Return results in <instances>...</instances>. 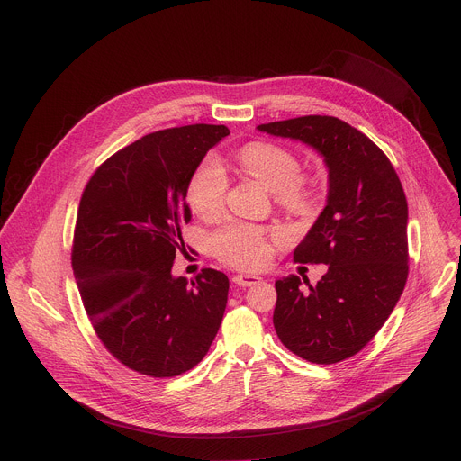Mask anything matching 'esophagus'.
Instances as JSON below:
<instances>
[{"label": "esophagus", "mask_w": 461, "mask_h": 461, "mask_svg": "<svg viewBox=\"0 0 461 461\" xmlns=\"http://www.w3.org/2000/svg\"><path fill=\"white\" fill-rule=\"evenodd\" d=\"M260 280H262V278L257 276V275H235V276H233V282H235L237 285H242V287L255 285V284H258Z\"/></svg>", "instance_id": "1"}]
</instances>
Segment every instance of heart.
<instances>
[{"instance_id":"obj_1","label":"heart","mask_w":461,"mask_h":461,"mask_svg":"<svg viewBox=\"0 0 461 461\" xmlns=\"http://www.w3.org/2000/svg\"><path fill=\"white\" fill-rule=\"evenodd\" d=\"M237 159L240 170L273 192L280 206L293 212H310L317 206L319 190L312 181L300 177V159L291 149L273 142H251L240 149ZM226 190L224 168L215 158H206L188 181V204L195 215L212 217L222 208ZM280 237L271 233V239ZM210 244L219 258L239 267H258L271 253L269 235L262 228L240 222L217 230Z\"/></svg>"}]
</instances>
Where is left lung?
<instances>
[{"label": "left lung", "mask_w": 461, "mask_h": 461, "mask_svg": "<svg viewBox=\"0 0 461 461\" xmlns=\"http://www.w3.org/2000/svg\"><path fill=\"white\" fill-rule=\"evenodd\" d=\"M315 148L330 177L328 203L294 248L302 264H328L312 285L296 275L275 282L273 326L280 342L313 364H337L380 331L409 275L407 199L385 153L360 130L331 115L257 126Z\"/></svg>", "instance_id": "1"}]
</instances>
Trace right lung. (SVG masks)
<instances>
[{
  "label": "right lung",
  "instance_id": "right-lung-1",
  "mask_svg": "<svg viewBox=\"0 0 461 461\" xmlns=\"http://www.w3.org/2000/svg\"><path fill=\"white\" fill-rule=\"evenodd\" d=\"M224 124L148 133L90 177L76 219L72 267L85 312L104 348L128 369L172 378L208 353L224 317L230 280L206 267L174 276L192 221L186 188Z\"/></svg>",
  "mask_w": 461,
  "mask_h": 461
}]
</instances>
